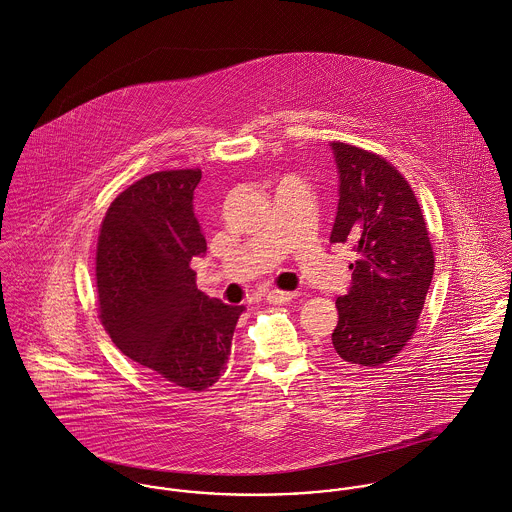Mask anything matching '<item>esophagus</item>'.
<instances>
[{
  "instance_id": "34e87169",
  "label": "esophagus",
  "mask_w": 512,
  "mask_h": 512,
  "mask_svg": "<svg viewBox=\"0 0 512 512\" xmlns=\"http://www.w3.org/2000/svg\"><path fill=\"white\" fill-rule=\"evenodd\" d=\"M295 295H297V293L272 290V292L266 293V299H268L270 303H286V301H292V299H295Z\"/></svg>"
}]
</instances>
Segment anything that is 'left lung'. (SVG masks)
I'll return each instance as SVG.
<instances>
[{
	"mask_svg": "<svg viewBox=\"0 0 512 512\" xmlns=\"http://www.w3.org/2000/svg\"><path fill=\"white\" fill-rule=\"evenodd\" d=\"M339 205L331 242L357 252L349 292L337 297L333 353L347 365L376 368L412 339L434 276L426 220L408 181L384 157L331 144Z\"/></svg>",
	"mask_w": 512,
	"mask_h": 512,
	"instance_id": "left-lung-1",
	"label": "left lung"
}]
</instances>
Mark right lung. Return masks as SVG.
<instances>
[{
  "mask_svg": "<svg viewBox=\"0 0 512 512\" xmlns=\"http://www.w3.org/2000/svg\"><path fill=\"white\" fill-rule=\"evenodd\" d=\"M201 169L157 171L130 185L102 220L96 252L100 319L114 345L163 386L203 392L230 357L244 305L197 290L207 240L193 211Z\"/></svg>",
  "mask_w": 512,
  "mask_h": 512,
  "instance_id": "obj_1",
  "label": "right lung"
}]
</instances>
